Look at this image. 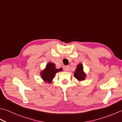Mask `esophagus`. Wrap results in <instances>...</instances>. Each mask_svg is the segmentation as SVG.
I'll use <instances>...</instances> for the list:
<instances>
[{"mask_svg":"<svg viewBox=\"0 0 122 122\" xmlns=\"http://www.w3.org/2000/svg\"><path fill=\"white\" fill-rule=\"evenodd\" d=\"M63 70L64 71H68L69 70V66H65L63 68Z\"/></svg>","mask_w":122,"mask_h":122,"instance_id":"obj_1","label":"esophagus"}]
</instances>
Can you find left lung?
<instances>
[{"mask_svg":"<svg viewBox=\"0 0 122 122\" xmlns=\"http://www.w3.org/2000/svg\"><path fill=\"white\" fill-rule=\"evenodd\" d=\"M74 77L79 81L85 80V78H86V74L83 71V66L82 63L77 65L75 72H74Z\"/></svg>","mask_w":122,"mask_h":122,"instance_id":"1","label":"left lung"}]
</instances>
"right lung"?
Wrapping results in <instances>:
<instances>
[{
    "instance_id": "add662e5",
    "label": "right lung",
    "mask_w": 122,
    "mask_h": 122,
    "mask_svg": "<svg viewBox=\"0 0 122 122\" xmlns=\"http://www.w3.org/2000/svg\"><path fill=\"white\" fill-rule=\"evenodd\" d=\"M61 71H62V68L56 69L54 63L49 62L46 64V67L44 70H42L41 72V77L44 82L51 83H52V80L54 78L56 74Z\"/></svg>"
}]
</instances>
